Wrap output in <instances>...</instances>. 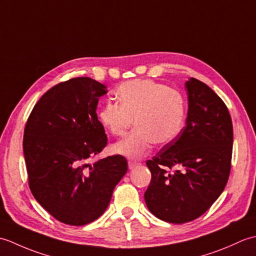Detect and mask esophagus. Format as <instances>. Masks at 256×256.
Here are the masks:
<instances>
[{
	"instance_id": "1",
	"label": "esophagus",
	"mask_w": 256,
	"mask_h": 256,
	"mask_svg": "<svg viewBox=\"0 0 256 256\" xmlns=\"http://www.w3.org/2000/svg\"><path fill=\"white\" fill-rule=\"evenodd\" d=\"M140 165L138 162H135V160H128V168L130 170H134L135 167H138Z\"/></svg>"
}]
</instances>
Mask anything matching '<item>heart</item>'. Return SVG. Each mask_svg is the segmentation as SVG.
<instances>
[{
    "label": "heart",
    "mask_w": 256,
    "mask_h": 256,
    "mask_svg": "<svg viewBox=\"0 0 256 256\" xmlns=\"http://www.w3.org/2000/svg\"><path fill=\"white\" fill-rule=\"evenodd\" d=\"M118 102L106 101L99 120L114 136H122L114 145L118 154L138 158L148 154L153 144L165 145L180 132L184 116V100L180 92L154 80H131L118 86Z\"/></svg>",
    "instance_id": "obj_1"
}]
</instances>
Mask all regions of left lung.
<instances>
[{"instance_id":"8db88e82","label":"left lung","mask_w":256,"mask_h":256,"mask_svg":"<svg viewBox=\"0 0 256 256\" xmlns=\"http://www.w3.org/2000/svg\"><path fill=\"white\" fill-rule=\"evenodd\" d=\"M186 125L146 162L152 172L144 194L148 210L170 224L202 216L224 190L231 170L233 126L224 102L201 81L186 84ZM172 168H177L172 171Z\"/></svg>"}]
</instances>
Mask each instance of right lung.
<instances>
[{
    "mask_svg": "<svg viewBox=\"0 0 256 256\" xmlns=\"http://www.w3.org/2000/svg\"><path fill=\"white\" fill-rule=\"evenodd\" d=\"M106 92L91 78L69 79L48 90L27 120L23 150L30 189L62 224L84 226L99 218L128 172L122 155L89 162L108 143L96 116Z\"/></svg>",
    "mask_w": 256,
    "mask_h": 256,
    "instance_id": "add662e5",
    "label": "right lung"
}]
</instances>
